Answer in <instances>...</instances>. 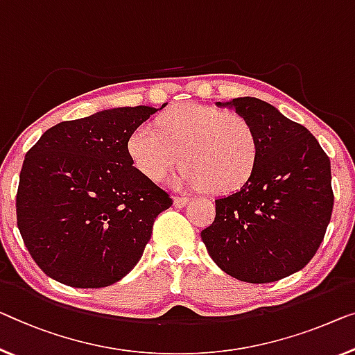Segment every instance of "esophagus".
I'll return each instance as SVG.
<instances>
[{"mask_svg": "<svg viewBox=\"0 0 355 355\" xmlns=\"http://www.w3.org/2000/svg\"><path fill=\"white\" fill-rule=\"evenodd\" d=\"M189 202L188 198H173V205H175L177 209H182Z\"/></svg>", "mask_w": 355, "mask_h": 355, "instance_id": "obj_1", "label": "esophagus"}]
</instances>
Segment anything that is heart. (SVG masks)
Instances as JSON below:
<instances>
[{
    "label": "heart",
    "instance_id": "obj_1",
    "mask_svg": "<svg viewBox=\"0 0 355 355\" xmlns=\"http://www.w3.org/2000/svg\"><path fill=\"white\" fill-rule=\"evenodd\" d=\"M155 125L137 127L127 140L132 164L150 182H162L180 156L184 168L178 183L214 194L237 191L255 172L260 137L244 114L183 103L162 113Z\"/></svg>",
    "mask_w": 355,
    "mask_h": 355
}]
</instances>
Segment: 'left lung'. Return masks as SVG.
Here are the masks:
<instances>
[{
  "label": "left lung",
  "mask_w": 355,
  "mask_h": 355,
  "mask_svg": "<svg viewBox=\"0 0 355 355\" xmlns=\"http://www.w3.org/2000/svg\"><path fill=\"white\" fill-rule=\"evenodd\" d=\"M255 125L260 157L239 191L215 200L200 231L220 269L248 284L276 282L303 269L324 241L333 210L330 159L304 125L255 97L232 98Z\"/></svg>",
  "instance_id": "1"
}]
</instances>
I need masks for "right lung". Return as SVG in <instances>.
Masks as SVG:
<instances>
[{
	"instance_id": "right-lung-1",
	"label": "right lung",
	"mask_w": 355,
	"mask_h": 355,
	"mask_svg": "<svg viewBox=\"0 0 355 355\" xmlns=\"http://www.w3.org/2000/svg\"><path fill=\"white\" fill-rule=\"evenodd\" d=\"M157 110L124 107L63 121L26 153L17 226L46 276L75 288H100L139 263L156 216L173 202L127 153L132 132Z\"/></svg>"
}]
</instances>
